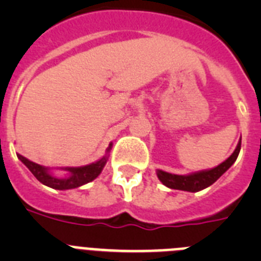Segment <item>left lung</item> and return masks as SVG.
I'll return each mask as SVG.
<instances>
[{
  "mask_svg": "<svg viewBox=\"0 0 261 261\" xmlns=\"http://www.w3.org/2000/svg\"><path fill=\"white\" fill-rule=\"evenodd\" d=\"M241 141H239L238 146L234 150V153L226 159L225 162L218 165L217 167L212 168V170H206V171L195 172L191 175H174L168 174V172L158 170L156 175H158L159 180L162 181L166 187L172 188V190H180V191H188V192H199V191L204 190L206 187L212 186L214 181L218 179L222 174H225L232 163L237 161L241 151Z\"/></svg>",
  "mask_w": 261,
  "mask_h": 261,
  "instance_id": "8db88e82",
  "label": "left lung"
}]
</instances>
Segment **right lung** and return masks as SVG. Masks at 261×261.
<instances>
[{"mask_svg": "<svg viewBox=\"0 0 261 261\" xmlns=\"http://www.w3.org/2000/svg\"><path fill=\"white\" fill-rule=\"evenodd\" d=\"M111 149H107V151ZM18 158L24 163L30 171L32 172V175L38 179L40 183H43L44 186L50 187L53 190H71V188H77V187L84 186V184L89 183V181L94 180L96 176H98L100 172H102L103 167H105L106 162H107V155L103 156L102 159L96 161L95 163H91V165L84 166V167H69L66 168L69 171V175L66 177H56L49 174L47 168L43 167V166L38 165L35 162H31L27 158H24L23 155L18 154Z\"/></svg>", "mask_w": 261, "mask_h": 261, "instance_id": "obj_1", "label": "right lung"}]
</instances>
